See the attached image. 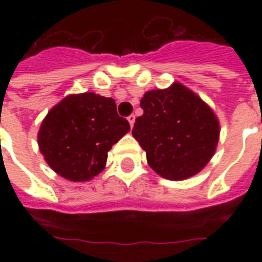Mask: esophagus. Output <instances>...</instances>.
Returning a JSON list of instances; mask_svg holds the SVG:
<instances>
[{"mask_svg":"<svg viewBox=\"0 0 262 262\" xmlns=\"http://www.w3.org/2000/svg\"><path fill=\"white\" fill-rule=\"evenodd\" d=\"M135 119H136V117L133 114H130L129 117H127V121H129V123H130V126H133V123H135Z\"/></svg>","mask_w":262,"mask_h":262,"instance_id":"34e87169","label":"esophagus"}]
</instances>
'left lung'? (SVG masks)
<instances>
[{"label":"left lung","mask_w":262,"mask_h":262,"mask_svg":"<svg viewBox=\"0 0 262 262\" xmlns=\"http://www.w3.org/2000/svg\"><path fill=\"white\" fill-rule=\"evenodd\" d=\"M132 135L147 152L148 164L160 177L189 178L209 162L219 141V121L190 90L175 83L148 91L140 102Z\"/></svg>","instance_id":"left-lung-1"}]
</instances>
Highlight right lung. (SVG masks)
Segmentation results:
<instances>
[{
	"label": "right lung",
	"mask_w": 262,
	"mask_h": 262,
	"mask_svg": "<svg viewBox=\"0 0 262 262\" xmlns=\"http://www.w3.org/2000/svg\"><path fill=\"white\" fill-rule=\"evenodd\" d=\"M129 130L114 99L94 92L71 95L43 119L39 149L57 174L83 182L102 171L107 152Z\"/></svg>",
	"instance_id": "1"
}]
</instances>
